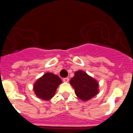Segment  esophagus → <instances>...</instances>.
Listing matches in <instances>:
<instances>
[{
    "label": "esophagus",
    "mask_w": 133,
    "mask_h": 133,
    "mask_svg": "<svg viewBox=\"0 0 133 133\" xmlns=\"http://www.w3.org/2000/svg\"><path fill=\"white\" fill-rule=\"evenodd\" d=\"M69 81V78H63V82L64 83H68Z\"/></svg>",
    "instance_id": "esophagus-1"
}]
</instances>
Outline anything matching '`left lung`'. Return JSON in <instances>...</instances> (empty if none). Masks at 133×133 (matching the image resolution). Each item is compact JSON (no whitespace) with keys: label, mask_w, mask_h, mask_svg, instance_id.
Returning <instances> with one entry per match:
<instances>
[{"label":"left lung","mask_w":133,"mask_h":133,"mask_svg":"<svg viewBox=\"0 0 133 133\" xmlns=\"http://www.w3.org/2000/svg\"><path fill=\"white\" fill-rule=\"evenodd\" d=\"M70 84L75 89L77 97L83 101L91 99L99 92L98 81L83 70L75 72Z\"/></svg>","instance_id":"left-lung-1"}]
</instances>
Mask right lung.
<instances>
[{
  "label": "right lung",
  "mask_w": 133,
  "mask_h": 133,
  "mask_svg": "<svg viewBox=\"0 0 133 133\" xmlns=\"http://www.w3.org/2000/svg\"><path fill=\"white\" fill-rule=\"evenodd\" d=\"M61 83L62 81L58 76L52 72H46L34 83L33 90L38 98L49 101L55 96Z\"/></svg>",
  "instance_id": "right-lung-1"
}]
</instances>
